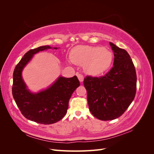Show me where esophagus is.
<instances>
[{"instance_id": "obj_1", "label": "esophagus", "mask_w": 154, "mask_h": 154, "mask_svg": "<svg viewBox=\"0 0 154 154\" xmlns=\"http://www.w3.org/2000/svg\"><path fill=\"white\" fill-rule=\"evenodd\" d=\"M76 76H77V77L78 78L79 81L81 82L83 81V78H83V76L82 75V74L78 73V72H76Z\"/></svg>"}]
</instances>
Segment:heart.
Returning <instances> with one entry per match:
<instances>
[{
	"label": "heart",
	"instance_id": "obj_1",
	"mask_svg": "<svg viewBox=\"0 0 154 154\" xmlns=\"http://www.w3.org/2000/svg\"><path fill=\"white\" fill-rule=\"evenodd\" d=\"M73 63L84 66L85 71L91 75H100L106 72L113 61V54L105 48L89 45H78L71 53Z\"/></svg>",
	"mask_w": 154,
	"mask_h": 154
}]
</instances>
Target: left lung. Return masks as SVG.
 Instances as JSON below:
<instances>
[{"label": "left lung", "instance_id": "obj_1", "mask_svg": "<svg viewBox=\"0 0 154 154\" xmlns=\"http://www.w3.org/2000/svg\"><path fill=\"white\" fill-rule=\"evenodd\" d=\"M110 45L114 53L113 67L103 76H87L83 80L91 112L102 121L120 117L136 92V72L130 55L115 44Z\"/></svg>", "mask_w": 154, "mask_h": 154}]
</instances>
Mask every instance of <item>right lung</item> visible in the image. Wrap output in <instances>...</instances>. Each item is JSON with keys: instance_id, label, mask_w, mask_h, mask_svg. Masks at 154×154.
<instances>
[{"instance_id": "right-lung-1", "label": "right lung", "mask_w": 154, "mask_h": 154, "mask_svg": "<svg viewBox=\"0 0 154 154\" xmlns=\"http://www.w3.org/2000/svg\"><path fill=\"white\" fill-rule=\"evenodd\" d=\"M51 48L45 45L27 51L17 65L13 75L12 94L22 114L27 119L44 125L57 123L64 117L73 92L80 85L76 76H60L51 87L36 94L27 89L22 78L23 69L35 54Z\"/></svg>"}]
</instances>
